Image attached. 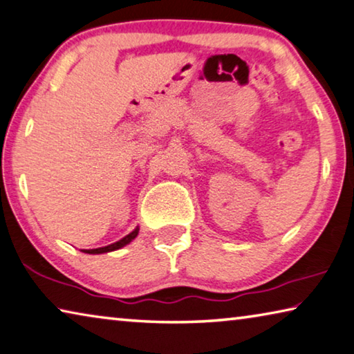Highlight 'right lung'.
Listing matches in <instances>:
<instances>
[{"instance_id":"right-lung-1","label":"right lung","mask_w":354,"mask_h":354,"mask_svg":"<svg viewBox=\"0 0 354 354\" xmlns=\"http://www.w3.org/2000/svg\"><path fill=\"white\" fill-rule=\"evenodd\" d=\"M138 234V228H136L133 230L132 233H129L127 236H124L122 239H120L118 241V243H113V244H110V245H105V248H99V249H85L83 252H85V254H105V252H111V250H116V249H121V248H124L126 244H129L131 243L132 239H136V236Z\"/></svg>"}]
</instances>
